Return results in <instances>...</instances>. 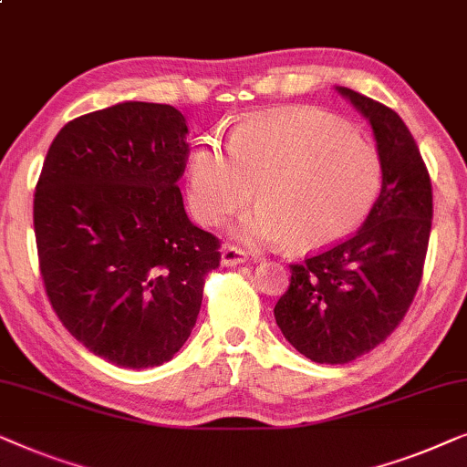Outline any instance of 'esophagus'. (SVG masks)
Wrapping results in <instances>:
<instances>
[{
  "label": "esophagus",
  "instance_id": "34e87169",
  "mask_svg": "<svg viewBox=\"0 0 467 467\" xmlns=\"http://www.w3.org/2000/svg\"><path fill=\"white\" fill-rule=\"evenodd\" d=\"M245 262H247V254L243 252V249L234 245H226L222 249V265L224 266H239V265H245Z\"/></svg>",
  "mask_w": 467,
  "mask_h": 467
}]
</instances>
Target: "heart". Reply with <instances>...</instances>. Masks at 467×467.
Returning a JSON list of instances; mask_svg holds the SVG:
<instances>
[{
	"label": "heart",
	"instance_id": "heart-1",
	"mask_svg": "<svg viewBox=\"0 0 467 467\" xmlns=\"http://www.w3.org/2000/svg\"><path fill=\"white\" fill-rule=\"evenodd\" d=\"M228 150L205 137L188 167L194 218L218 226L254 196L234 234L249 245L287 243L319 252L356 233L372 212L383 165L372 143L337 118L313 109L249 116L228 137Z\"/></svg>",
	"mask_w": 467,
	"mask_h": 467
}]
</instances>
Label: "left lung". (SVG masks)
Masks as SVG:
<instances>
[{
    "label": "left lung",
    "instance_id": "obj_1",
    "mask_svg": "<svg viewBox=\"0 0 467 467\" xmlns=\"http://www.w3.org/2000/svg\"><path fill=\"white\" fill-rule=\"evenodd\" d=\"M337 90L370 122L380 194L356 234L290 266V287L275 305L287 343L332 366L372 351L404 319L421 284L433 215L428 167L402 118L356 90Z\"/></svg>",
    "mask_w": 467,
    "mask_h": 467
}]
</instances>
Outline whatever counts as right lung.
<instances>
[{
	"mask_svg": "<svg viewBox=\"0 0 467 467\" xmlns=\"http://www.w3.org/2000/svg\"><path fill=\"white\" fill-rule=\"evenodd\" d=\"M186 118L124 101L65 124L34 199L39 273L71 337L120 368L161 366L186 343L220 241L188 220L177 180Z\"/></svg>",
	"mask_w": 467,
	"mask_h": 467,
	"instance_id": "right-lung-1",
	"label": "right lung"
}]
</instances>
